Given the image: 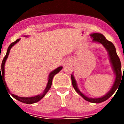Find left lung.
Returning a JSON list of instances; mask_svg holds the SVG:
<instances>
[{
  "label": "left lung",
  "mask_w": 124,
  "mask_h": 124,
  "mask_svg": "<svg viewBox=\"0 0 124 124\" xmlns=\"http://www.w3.org/2000/svg\"><path fill=\"white\" fill-rule=\"evenodd\" d=\"M90 36L92 39H93V41L102 44L106 48L107 51H108L110 62L111 63L112 69H113L114 73L115 75H116L115 81L114 83L113 86L112 87L111 89L106 95H104L102 97H99V98H91V97H88L87 96H85L84 94H83L79 90L78 87L77 83H76V81L75 78H74L73 74H71L72 84H73V86L74 87L76 91L79 94L81 97H83L86 101L93 103H101L108 99L109 97H111L113 95L115 91L117 89L120 81L122 79V78L123 77V75L122 74L121 63H120V59H119V56H118L117 54L116 53V48H115L113 43L110 42V41H108L102 34L94 33L91 34Z\"/></svg>",
  "instance_id": "1"
}]
</instances>
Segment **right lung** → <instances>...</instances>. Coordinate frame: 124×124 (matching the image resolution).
Segmentation results:
<instances>
[{
  "mask_svg": "<svg viewBox=\"0 0 124 124\" xmlns=\"http://www.w3.org/2000/svg\"><path fill=\"white\" fill-rule=\"evenodd\" d=\"M26 37H27V36H26ZM20 38H18V39H17L15 41L9 45V46H8V49H7L6 55L5 56V57H4V59H3V61H2V65L0 66V81H2V83H4V86H5V89H6L7 93L10 94L12 95V96L14 98H15V99H17V100L19 101L22 102L23 103H25V104H33V103L37 102H38L39 101L41 100L43 97L45 96L46 94L48 93V91L50 90V89L51 88V84H52L53 78V77H54V76L55 75V74H56L58 73H59V72L62 70L63 67H62V66H60V67L57 68L56 69L53 70V71H51V73H50L48 76V83H47L46 87L44 91L42 93H41L40 94L37 95V96H33V97H18V96H16V95L12 94V93H10V91H9V89H8V87H7V84L5 81V78H4V75H5V71H5V63L7 59V58H8V54H9V53H10V49L12 48V47L14 45H15L17 42H18V41H20ZM0 69H1V70L2 71V75L1 74ZM9 94H8V95H9Z\"/></svg>",
  "mask_w": 124,
  "mask_h": 124,
  "instance_id": "1",
  "label": "right lung"
}]
</instances>
